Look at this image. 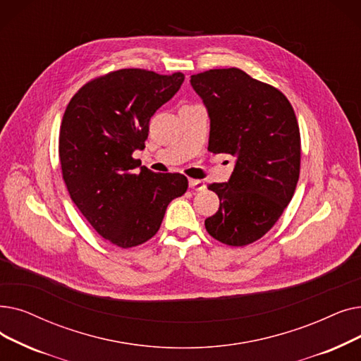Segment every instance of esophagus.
Returning a JSON list of instances; mask_svg holds the SVG:
<instances>
[{"instance_id": "obj_1", "label": "esophagus", "mask_w": 361, "mask_h": 361, "mask_svg": "<svg viewBox=\"0 0 361 361\" xmlns=\"http://www.w3.org/2000/svg\"><path fill=\"white\" fill-rule=\"evenodd\" d=\"M189 187H190L192 190H203V189H205V184H203L202 180L190 178V180H189Z\"/></svg>"}]
</instances>
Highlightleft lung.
Instances as JSON below:
<instances>
[{
    "instance_id": "obj_1",
    "label": "left lung",
    "mask_w": 361,
    "mask_h": 361,
    "mask_svg": "<svg viewBox=\"0 0 361 361\" xmlns=\"http://www.w3.org/2000/svg\"><path fill=\"white\" fill-rule=\"evenodd\" d=\"M209 119L208 150L236 158L228 183L208 189L219 209L207 231L228 246L261 239L290 202L301 168V134L293 107L276 87L238 68L209 69L190 78Z\"/></svg>"
}]
</instances>
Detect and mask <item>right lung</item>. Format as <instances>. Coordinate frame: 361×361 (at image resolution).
Here are the masks:
<instances>
[{
	"instance_id": "1",
	"label": "right lung",
	"mask_w": 361,
	"mask_h": 361,
	"mask_svg": "<svg viewBox=\"0 0 361 361\" xmlns=\"http://www.w3.org/2000/svg\"><path fill=\"white\" fill-rule=\"evenodd\" d=\"M184 75L119 69L84 84L71 99L59 135L61 176L71 199L102 238L134 247L158 233L169 202L185 193L178 172H152L133 152L145 149L149 122L180 90Z\"/></svg>"
}]
</instances>
